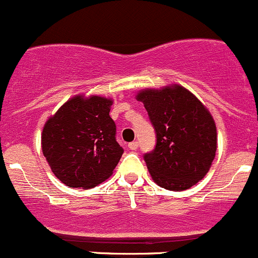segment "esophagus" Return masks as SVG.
I'll use <instances>...</instances> for the list:
<instances>
[{
  "label": "esophagus",
  "mask_w": 258,
  "mask_h": 258,
  "mask_svg": "<svg viewBox=\"0 0 258 258\" xmlns=\"http://www.w3.org/2000/svg\"><path fill=\"white\" fill-rule=\"evenodd\" d=\"M128 147H129L130 150H137L138 147H139V143H138V142H132V143H129Z\"/></svg>",
  "instance_id": "1"
}]
</instances>
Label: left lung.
I'll return each instance as SVG.
<instances>
[{"mask_svg": "<svg viewBox=\"0 0 258 258\" xmlns=\"http://www.w3.org/2000/svg\"><path fill=\"white\" fill-rule=\"evenodd\" d=\"M144 104L157 134L154 150L144 154L153 180L168 190H184L205 178L217 150V129L208 109L183 86L144 89Z\"/></svg>", "mask_w": 258, "mask_h": 258, "instance_id": "8db88e82", "label": "left lung"}]
</instances>
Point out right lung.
Here are the masks:
<instances>
[{
	"label": "right lung",
	"mask_w": 258,
	"mask_h": 258,
	"mask_svg": "<svg viewBox=\"0 0 258 258\" xmlns=\"http://www.w3.org/2000/svg\"><path fill=\"white\" fill-rule=\"evenodd\" d=\"M111 99L76 95L43 125L42 153L53 174L68 187H96L113 174L123 155L110 118Z\"/></svg>",
	"instance_id": "obj_1"
}]
</instances>
